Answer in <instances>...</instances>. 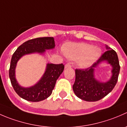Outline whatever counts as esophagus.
Segmentation results:
<instances>
[{
	"mask_svg": "<svg viewBox=\"0 0 127 127\" xmlns=\"http://www.w3.org/2000/svg\"><path fill=\"white\" fill-rule=\"evenodd\" d=\"M64 67H65V68H66H66H69V67H71V65L70 64L67 63L66 65H65Z\"/></svg>",
	"mask_w": 127,
	"mask_h": 127,
	"instance_id": "34e87169",
	"label": "esophagus"
}]
</instances>
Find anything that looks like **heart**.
Here are the masks:
<instances>
[{
    "label": "heart",
    "instance_id": "obj_1",
    "mask_svg": "<svg viewBox=\"0 0 127 127\" xmlns=\"http://www.w3.org/2000/svg\"><path fill=\"white\" fill-rule=\"evenodd\" d=\"M63 53L71 60H77L81 67L92 65L101 55V50L87 43H67L63 47Z\"/></svg>",
    "mask_w": 127,
    "mask_h": 127
}]
</instances>
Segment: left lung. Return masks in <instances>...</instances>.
<instances>
[{
    "instance_id": "8db88e82",
    "label": "left lung",
    "mask_w": 127,
    "mask_h": 127,
    "mask_svg": "<svg viewBox=\"0 0 127 127\" xmlns=\"http://www.w3.org/2000/svg\"><path fill=\"white\" fill-rule=\"evenodd\" d=\"M106 51L92 66L84 69H75V80L72 88L78 98L86 101H97L106 96L117 84L120 65L117 53L106 45ZM106 61L112 66V76L109 81L101 83L94 77V68Z\"/></svg>"
}]
</instances>
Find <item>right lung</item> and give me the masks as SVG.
<instances>
[{
  "instance_id": "right-lung-1",
  "label": "right lung",
  "mask_w": 127,
  "mask_h": 127,
  "mask_svg": "<svg viewBox=\"0 0 127 127\" xmlns=\"http://www.w3.org/2000/svg\"><path fill=\"white\" fill-rule=\"evenodd\" d=\"M55 47L54 38L39 37L26 41L20 46L13 54L9 69L11 84L16 93L21 98L32 102H38L47 99L51 95L55 86L56 80L64 71L63 64H47L45 72L40 80L34 86L25 88L20 86L15 77V68L18 60L25 55L38 53L43 54L45 50Z\"/></svg>"
}]
</instances>
